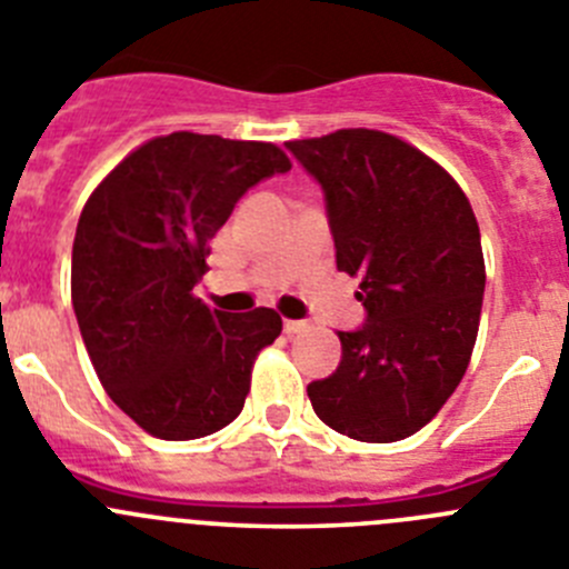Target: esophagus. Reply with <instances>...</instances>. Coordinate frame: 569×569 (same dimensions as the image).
<instances>
[{
	"mask_svg": "<svg viewBox=\"0 0 569 569\" xmlns=\"http://www.w3.org/2000/svg\"><path fill=\"white\" fill-rule=\"evenodd\" d=\"M283 331L286 335H300V331H306V322L303 320H283Z\"/></svg>",
	"mask_w": 569,
	"mask_h": 569,
	"instance_id": "1",
	"label": "esophagus"
}]
</instances>
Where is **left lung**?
I'll return each mask as SVG.
<instances>
[{"label": "left lung", "instance_id": "obj_1", "mask_svg": "<svg viewBox=\"0 0 569 569\" xmlns=\"http://www.w3.org/2000/svg\"><path fill=\"white\" fill-rule=\"evenodd\" d=\"M320 183L337 269L360 278L366 322L309 382L317 417L360 442H397L437 417L470 362L485 297L479 223L459 183L377 130L286 141Z\"/></svg>", "mask_w": 569, "mask_h": 569}]
</instances>
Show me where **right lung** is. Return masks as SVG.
Here are the masks:
<instances>
[{
	"label": "right lung",
	"instance_id": "add662e5",
	"mask_svg": "<svg viewBox=\"0 0 569 569\" xmlns=\"http://www.w3.org/2000/svg\"><path fill=\"white\" fill-rule=\"evenodd\" d=\"M263 141L172 132L99 183L73 240V311L101 386L158 439H201L243 411L278 311L209 309L196 297L209 240L254 183L289 172Z\"/></svg>",
	"mask_w": 569,
	"mask_h": 569
}]
</instances>
